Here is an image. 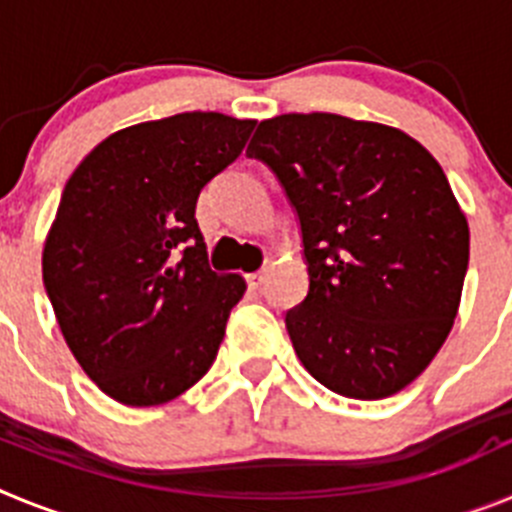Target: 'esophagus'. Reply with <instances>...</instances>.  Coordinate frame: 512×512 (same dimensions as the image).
Wrapping results in <instances>:
<instances>
[{"instance_id": "34e87169", "label": "esophagus", "mask_w": 512, "mask_h": 512, "mask_svg": "<svg viewBox=\"0 0 512 512\" xmlns=\"http://www.w3.org/2000/svg\"><path fill=\"white\" fill-rule=\"evenodd\" d=\"M266 279V271H253V274H246V282L251 289H259Z\"/></svg>"}]
</instances>
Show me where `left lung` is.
<instances>
[{"instance_id":"obj_1","label":"left lung","mask_w":512,"mask_h":512,"mask_svg":"<svg viewBox=\"0 0 512 512\" xmlns=\"http://www.w3.org/2000/svg\"><path fill=\"white\" fill-rule=\"evenodd\" d=\"M246 153L300 220L310 289L284 323L302 366L354 400L408 387L449 336L469 264L436 158L402 130L330 112L264 120Z\"/></svg>"}]
</instances>
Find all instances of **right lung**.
Here are the masks:
<instances>
[{
	"label": "right lung",
	"instance_id": "1",
	"mask_svg": "<svg viewBox=\"0 0 512 512\" xmlns=\"http://www.w3.org/2000/svg\"><path fill=\"white\" fill-rule=\"evenodd\" d=\"M253 125L220 112L140 122L104 138L63 187L45 292L81 369L122 405H164L215 361L246 282L210 269L194 207Z\"/></svg>",
	"mask_w": 512,
	"mask_h": 512
}]
</instances>
